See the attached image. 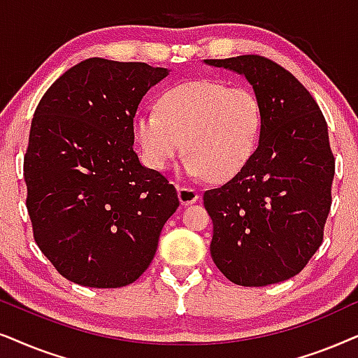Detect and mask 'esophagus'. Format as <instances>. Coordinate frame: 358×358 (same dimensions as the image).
Listing matches in <instances>:
<instances>
[{"instance_id":"obj_1","label":"esophagus","mask_w":358,"mask_h":358,"mask_svg":"<svg viewBox=\"0 0 358 358\" xmlns=\"http://www.w3.org/2000/svg\"><path fill=\"white\" fill-rule=\"evenodd\" d=\"M198 198H199V194L194 188H185L183 187V188L178 189V199H180V203L185 204V206H187V204L196 203Z\"/></svg>"}]
</instances>
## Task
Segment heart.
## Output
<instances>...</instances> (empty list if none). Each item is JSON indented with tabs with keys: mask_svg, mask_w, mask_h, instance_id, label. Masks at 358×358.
<instances>
[{
	"mask_svg": "<svg viewBox=\"0 0 358 358\" xmlns=\"http://www.w3.org/2000/svg\"><path fill=\"white\" fill-rule=\"evenodd\" d=\"M262 111L254 92L216 80H193L166 90L159 111L142 109L132 131L142 159L164 171L182 154L188 176L226 180L239 173L254 154Z\"/></svg>",
	"mask_w": 358,
	"mask_h": 358,
	"instance_id": "1",
	"label": "heart"
}]
</instances>
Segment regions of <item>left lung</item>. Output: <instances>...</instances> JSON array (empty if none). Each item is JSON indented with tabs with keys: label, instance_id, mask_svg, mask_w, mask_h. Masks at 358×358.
Masks as SVG:
<instances>
[{
	"label": "left lung",
	"instance_id": "obj_1",
	"mask_svg": "<svg viewBox=\"0 0 358 358\" xmlns=\"http://www.w3.org/2000/svg\"><path fill=\"white\" fill-rule=\"evenodd\" d=\"M204 64L245 76L262 111L250 160L234 178L203 196L213 219L211 257L236 285L285 282L322 244L336 170L326 119L308 90L265 57Z\"/></svg>",
	"mask_w": 358,
	"mask_h": 358
}]
</instances>
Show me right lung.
Segmentation results:
<instances>
[{
  "instance_id": "1",
  "label": "right lung",
  "mask_w": 358,
  "mask_h": 358,
  "mask_svg": "<svg viewBox=\"0 0 358 358\" xmlns=\"http://www.w3.org/2000/svg\"><path fill=\"white\" fill-rule=\"evenodd\" d=\"M169 73L94 57L66 70L37 104L24 157L27 213L36 244L70 282H136L180 206L173 185L132 147L139 103Z\"/></svg>"
}]
</instances>
